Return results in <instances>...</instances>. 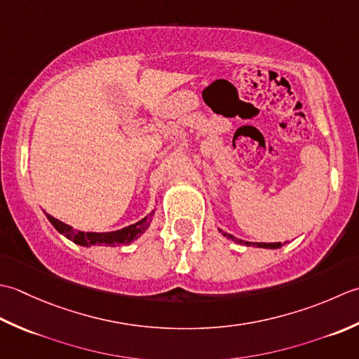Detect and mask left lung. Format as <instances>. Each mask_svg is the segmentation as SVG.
Returning <instances> with one entry per match:
<instances>
[{
  "instance_id": "left-lung-1",
  "label": "left lung",
  "mask_w": 359,
  "mask_h": 359,
  "mask_svg": "<svg viewBox=\"0 0 359 359\" xmlns=\"http://www.w3.org/2000/svg\"><path fill=\"white\" fill-rule=\"evenodd\" d=\"M226 236V233H224ZM233 241H237L240 245H246V246H257V248H269V250H277V248H280L282 243H251V241H243V240H238V238H233L232 236H229Z\"/></svg>"
}]
</instances>
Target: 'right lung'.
<instances>
[{
    "mask_svg": "<svg viewBox=\"0 0 359 359\" xmlns=\"http://www.w3.org/2000/svg\"><path fill=\"white\" fill-rule=\"evenodd\" d=\"M151 215L153 212L142 218L141 222H137L131 226H127V228L119 229V231H113V232H83V231H76L72 229L69 224H65L60 220H57L53 215L46 214L48 220L53 223L54 228L63 233L65 237L74 241V243L80 246H91V245H105V246H114V245H128L131 241L136 240L145 229L149 228V224L151 222Z\"/></svg>",
    "mask_w": 359,
    "mask_h": 359,
    "instance_id": "1",
    "label": "right lung"
}]
</instances>
